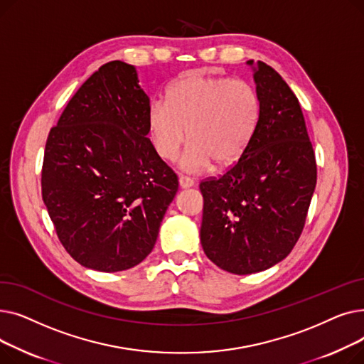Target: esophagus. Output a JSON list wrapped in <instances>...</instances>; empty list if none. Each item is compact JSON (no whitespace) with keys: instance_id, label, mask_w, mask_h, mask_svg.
Returning <instances> with one entry per match:
<instances>
[{"instance_id":"1","label":"esophagus","mask_w":364,"mask_h":364,"mask_svg":"<svg viewBox=\"0 0 364 364\" xmlns=\"http://www.w3.org/2000/svg\"><path fill=\"white\" fill-rule=\"evenodd\" d=\"M178 183H180L181 188H188V187H192L195 184V181L190 178V177H187V176H180Z\"/></svg>"}]
</instances>
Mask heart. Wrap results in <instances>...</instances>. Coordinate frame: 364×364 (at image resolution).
<instances>
[{
  "mask_svg": "<svg viewBox=\"0 0 364 364\" xmlns=\"http://www.w3.org/2000/svg\"><path fill=\"white\" fill-rule=\"evenodd\" d=\"M259 110L250 82L190 72L171 84L165 103L151 105L150 140L164 161H176L188 137L181 161L186 171H202L211 162L224 168L235 164L252 140Z\"/></svg>",
  "mask_w": 364,
  "mask_h": 364,
  "instance_id": "heart-1",
  "label": "heart"
}]
</instances>
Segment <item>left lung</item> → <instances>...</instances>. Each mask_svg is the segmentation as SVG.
Wrapping results in <instances>:
<instances>
[{"label": "left lung", "mask_w": 364, "mask_h": 364, "mask_svg": "<svg viewBox=\"0 0 364 364\" xmlns=\"http://www.w3.org/2000/svg\"><path fill=\"white\" fill-rule=\"evenodd\" d=\"M254 80L261 110L252 140L224 174L199 184L202 247L233 274L267 270L291 254L317 183L314 149L296 95L262 62Z\"/></svg>", "instance_id": "1"}]
</instances>
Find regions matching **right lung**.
<instances>
[{
    "instance_id": "right-lung-1",
    "label": "right lung",
    "mask_w": 364,
    "mask_h": 364,
    "mask_svg": "<svg viewBox=\"0 0 364 364\" xmlns=\"http://www.w3.org/2000/svg\"><path fill=\"white\" fill-rule=\"evenodd\" d=\"M150 99L136 68L113 60L69 100L47 137L43 200L66 252L113 273L153 250L178 177L147 139Z\"/></svg>"
}]
</instances>
